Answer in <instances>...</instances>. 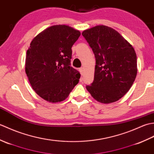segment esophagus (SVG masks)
<instances>
[{
  "label": "esophagus",
  "mask_w": 154,
  "mask_h": 154,
  "mask_svg": "<svg viewBox=\"0 0 154 154\" xmlns=\"http://www.w3.org/2000/svg\"><path fill=\"white\" fill-rule=\"evenodd\" d=\"M79 71H80V73L81 75H83L84 74V69L83 67H81L79 69Z\"/></svg>",
  "instance_id": "obj_1"
}]
</instances>
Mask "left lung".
<instances>
[{
  "mask_svg": "<svg viewBox=\"0 0 154 154\" xmlns=\"http://www.w3.org/2000/svg\"><path fill=\"white\" fill-rule=\"evenodd\" d=\"M95 56L94 81L86 87L103 104L119 100L131 88L137 75L134 49L114 29L98 25L82 32Z\"/></svg>",
  "mask_w": 154,
  "mask_h": 154,
  "instance_id": "1",
  "label": "left lung"
}]
</instances>
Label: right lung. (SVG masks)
I'll return each mask as SVG.
<instances>
[{
    "instance_id": "1",
    "label": "right lung",
    "mask_w": 154,
    "mask_h": 154,
    "mask_svg": "<svg viewBox=\"0 0 154 154\" xmlns=\"http://www.w3.org/2000/svg\"><path fill=\"white\" fill-rule=\"evenodd\" d=\"M81 32L67 25H54L39 33L26 52L25 71L38 95L49 103L66 99L79 83V72L71 67V48Z\"/></svg>"
}]
</instances>
